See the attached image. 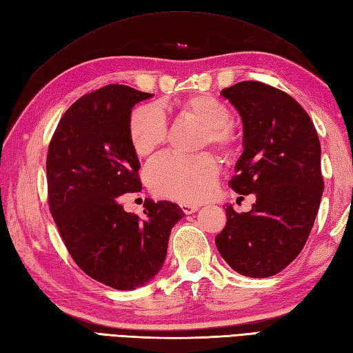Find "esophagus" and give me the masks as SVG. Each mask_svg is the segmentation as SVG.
I'll return each mask as SVG.
<instances>
[{"mask_svg":"<svg viewBox=\"0 0 353 353\" xmlns=\"http://www.w3.org/2000/svg\"><path fill=\"white\" fill-rule=\"evenodd\" d=\"M181 208L185 214H192L199 210V206L194 203H181Z\"/></svg>","mask_w":353,"mask_h":353,"instance_id":"1","label":"esophagus"}]
</instances>
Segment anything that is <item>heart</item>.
Returning <instances> with one entry per match:
<instances>
[{
	"mask_svg": "<svg viewBox=\"0 0 353 353\" xmlns=\"http://www.w3.org/2000/svg\"><path fill=\"white\" fill-rule=\"evenodd\" d=\"M179 110L205 127L202 147L211 145L230 154L237 145V133L230 123L231 110L211 94H192L181 102ZM168 125L162 108L154 103L137 107L130 117V141L139 156H150L167 141ZM219 176V163L210 153L182 156L167 153L151 162L145 179L156 196L179 202H199L208 197Z\"/></svg>",
	"mask_w": 353,
	"mask_h": 353,
	"instance_id": "1",
	"label": "heart"
}]
</instances>
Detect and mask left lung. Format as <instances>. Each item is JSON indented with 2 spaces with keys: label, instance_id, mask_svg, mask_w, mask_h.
I'll use <instances>...</instances> for the list:
<instances>
[{
  "label": "left lung",
  "instance_id": "obj_1",
  "mask_svg": "<svg viewBox=\"0 0 353 353\" xmlns=\"http://www.w3.org/2000/svg\"><path fill=\"white\" fill-rule=\"evenodd\" d=\"M222 94L243 122V153L230 186L257 200L250 212L226 206L216 246L239 274L271 277L301 252L314 226L324 190L320 139L305 108L279 88L243 81Z\"/></svg>",
  "mask_w": 353,
  "mask_h": 353
}]
</instances>
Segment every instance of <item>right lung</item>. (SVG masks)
Masks as SVG:
<instances>
[{
	"instance_id": "1",
	"label": "right lung",
	"mask_w": 353,
	"mask_h": 353,
	"mask_svg": "<svg viewBox=\"0 0 353 353\" xmlns=\"http://www.w3.org/2000/svg\"><path fill=\"white\" fill-rule=\"evenodd\" d=\"M151 96L119 84L84 94L61 117L47 153L48 208L68 254L88 277L121 291L161 271L172 226L185 216L168 200H145L143 219L121 203L142 190L130 116Z\"/></svg>"
}]
</instances>
